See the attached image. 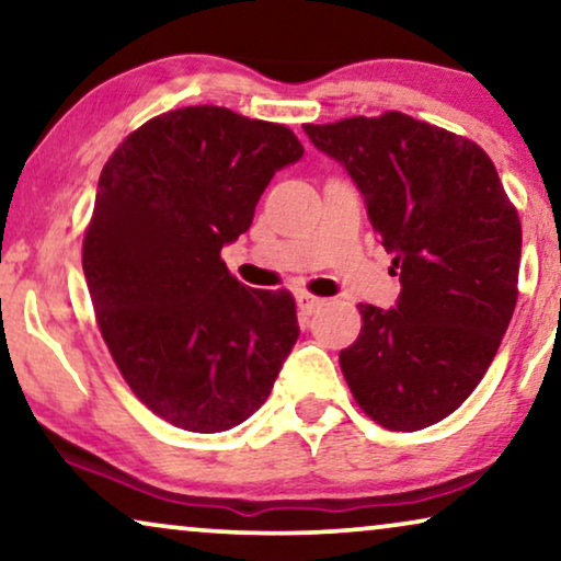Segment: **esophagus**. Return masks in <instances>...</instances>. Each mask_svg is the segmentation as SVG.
Segmentation results:
<instances>
[{"instance_id":"esophagus-1","label":"esophagus","mask_w":561,"mask_h":561,"mask_svg":"<svg viewBox=\"0 0 561 561\" xmlns=\"http://www.w3.org/2000/svg\"><path fill=\"white\" fill-rule=\"evenodd\" d=\"M296 304H298V309L306 313V317H311V313H317L321 306H324V298H317L311 294H298Z\"/></svg>"}]
</instances>
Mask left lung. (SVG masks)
<instances>
[{
    "label": "left lung",
    "instance_id": "8db88e82",
    "mask_svg": "<svg viewBox=\"0 0 561 561\" xmlns=\"http://www.w3.org/2000/svg\"><path fill=\"white\" fill-rule=\"evenodd\" d=\"M304 133L355 181L401 278L393 309L359 304L344 380L380 426L419 432L467 401L501 347L518 298V214L485 150L409 114Z\"/></svg>",
    "mask_w": 561,
    "mask_h": 561
}]
</instances>
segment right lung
I'll return each instance as SVG.
<instances>
[{"label":"right lung","mask_w":561,"mask_h":561,"mask_svg":"<svg viewBox=\"0 0 561 561\" xmlns=\"http://www.w3.org/2000/svg\"><path fill=\"white\" fill-rule=\"evenodd\" d=\"M301 158L288 127L204 104L145 122L99 175L83 237L91 304L122 378L173 426L242 424L294 350V296L244 286L219 252Z\"/></svg>","instance_id":"right-lung-1"}]
</instances>
